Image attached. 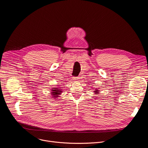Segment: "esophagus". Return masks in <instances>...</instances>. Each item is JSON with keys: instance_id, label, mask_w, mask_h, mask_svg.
I'll use <instances>...</instances> for the list:
<instances>
[{"instance_id": "1", "label": "esophagus", "mask_w": 148, "mask_h": 148, "mask_svg": "<svg viewBox=\"0 0 148 148\" xmlns=\"http://www.w3.org/2000/svg\"><path fill=\"white\" fill-rule=\"evenodd\" d=\"M79 77L78 76H77V77H74V80L75 81H77V80H78V79H79Z\"/></svg>"}]
</instances>
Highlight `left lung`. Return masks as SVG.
Here are the masks:
<instances>
[{
	"label": "left lung",
	"instance_id": "left-lung-1",
	"mask_svg": "<svg viewBox=\"0 0 148 148\" xmlns=\"http://www.w3.org/2000/svg\"><path fill=\"white\" fill-rule=\"evenodd\" d=\"M98 90H97H97H95V92H98Z\"/></svg>",
	"mask_w": 148,
	"mask_h": 148
}]
</instances>
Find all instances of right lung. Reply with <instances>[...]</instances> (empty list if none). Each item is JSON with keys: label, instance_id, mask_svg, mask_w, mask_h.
Listing matches in <instances>:
<instances>
[{"label": "right lung", "instance_id": "obj_1", "mask_svg": "<svg viewBox=\"0 0 148 148\" xmlns=\"http://www.w3.org/2000/svg\"><path fill=\"white\" fill-rule=\"evenodd\" d=\"M52 90H53V92H52L53 94L52 95H53V96H54L53 97H55V98L58 97V95L59 94H60V92H62L61 90L60 89H58V88H53L52 89Z\"/></svg>", "mask_w": 148, "mask_h": 148}]
</instances>
